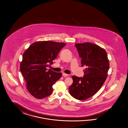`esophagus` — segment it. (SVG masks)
<instances>
[{"label": "esophagus", "mask_w": 128, "mask_h": 128, "mask_svg": "<svg viewBox=\"0 0 128 128\" xmlns=\"http://www.w3.org/2000/svg\"><path fill=\"white\" fill-rule=\"evenodd\" d=\"M68 76V74H66V73H62V76Z\"/></svg>", "instance_id": "esophagus-1"}]
</instances>
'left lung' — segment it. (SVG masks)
<instances>
[{
  "mask_svg": "<svg viewBox=\"0 0 128 128\" xmlns=\"http://www.w3.org/2000/svg\"><path fill=\"white\" fill-rule=\"evenodd\" d=\"M82 66H86L83 78L72 76L73 82L69 87L72 97L83 100L92 97L103 85L109 68L108 55L104 49L97 44L86 42L76 44Z\"/></svg>",
  "mask_w": 128,
  "mask_h": 128,
  "instance_id": "1",
  "label": "left lung"
}]
</instances>
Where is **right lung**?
Masks as SVG:
<instances>
[{
  "instance_id": "add662e5",
  "label": "right lung",
  "mask_w": 128,
  "mask_h": 128,
  "mask_svg": "<svg viewBox=\"0 0 128 128\" xmlns=\"http://www.w3.org/2000/svg\"><path fill=\"white\" fill-rule=\"evenodd\" d=\"M66 45L51 41H38L24 52L20 70L26 82L27 89L33 97L42 99L52 93V85L62 74L47 70L46 67L53 64L52 60Z\"/></svg>"
}]
</instances>
